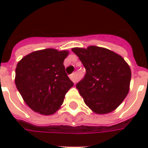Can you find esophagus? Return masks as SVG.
<instances>
[{
	"label": "esophagus",
	"instance_id": "esophagus-1",
	"mask_svg": "<svg viewBox=\"0 0 148 148\" xmlns=\"http://www.w3.org/2000/svg\"><path fill=\"white\" fill-rule=\"evenodd\" d=\"M70 78L71 79V81L74 82V83H76L77 81V75L75 74H72L70 75Z\"/></svg>",
	"mask_w": 148,
	"mask_h": 148
}]
</instances>
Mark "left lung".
I'll use <instances>...</instances> for the list:
<instances>
[{
    "label": "left lung",
    "instance_id": "8db88e82",
    "mask_svg": "<svg viewBox=\"0 0 148 148\" xmlns=\"http://www.w3.org/2000/svg\"><path fill=\"white\" fill-rule=\"evenodd\" d=\"M72 51L86 69L76 88L86 106L98 114L116 109L129 91L132 74L127 62L115 52L95 46Z\"/></svg>",
    "mask_w": 148,
    "mask_h": 148
}]
</instances>
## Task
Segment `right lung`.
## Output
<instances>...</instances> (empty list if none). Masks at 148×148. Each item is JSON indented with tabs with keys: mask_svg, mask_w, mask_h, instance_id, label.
I'll return each mask as SVG.
<instances>
[{
	"mask_svg": "<svg viewBox=\"0 0 148 148\" xmlns=\"http://www.w3.org/2000/svg\"><path fill=\"white\" fill-rule=\"evenodd\" d=\"M67 55L66 51L44 49L26 55L18 62L15 83L24 101L35 112L53 114L74 86L63 65Z\"/></svg>",
	"mask_w": 148,
	"mask_h": 148,
	"instance_id": "right-lung-1",
	"label": "right lung"
}]
</instances>
